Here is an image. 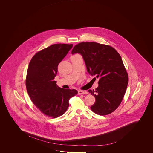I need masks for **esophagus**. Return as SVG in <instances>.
<instances>
[{
    "label": "esophagus",
    "instance_id": "1",
    "mask_svg": "<svg viewBox=\"0 0 153 153\" xmlns=\"http://www.w3.org/2000/svg\"><path fill=\"white\" fill-rule=\"evenodd\" d=\"M78 94H88V92L86 91H82V90H79L78 91Z\"/></svg>",
    "mask_w": 153,
    "mask_h": 153
}]
</instances>
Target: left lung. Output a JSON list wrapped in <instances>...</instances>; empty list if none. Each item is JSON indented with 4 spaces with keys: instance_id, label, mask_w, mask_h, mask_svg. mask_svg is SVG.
<instances>
[{
    "instance_id": "8db88e82",
    "label": "left lung",
    "mask_w": 153,
    "mask_h": 153,
    "mask_svg": "<svg viewBox=\"0 0 153 153\" xmlns=\"http://www.w3.org/2000/svg\"><path fill=\"white\" fill-rule=\"evenodd\" d=\"M75 53L82 56L88 73L99 79L97 88L88 90L96 99L91 110L100 115L111 114L120 104L128 82L120 55L110 46L95 42L78 44L72 50Z\"/></svg>"
}]
</instances>
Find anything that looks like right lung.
<instances>
[{
    "label": "right lung",
    "mask_w": 153,
    "mask_h": 153,
    "mask_svg": "<svg viewBox=\"0 0 153 153\" xmlns=\"http://www.w3.org/2000/svg\"><path fill=\"white\" fill-rule=\"evenodd\" d=\"M72 47L73 44H53L37 52L29 62L27 90L36 107L49 117L56 118L64 114L69 100L78 94L74 89L59 88L53 80L59 63Z\"/></svg>",
    "instance_id": "obj_1"
}]
</instances>
